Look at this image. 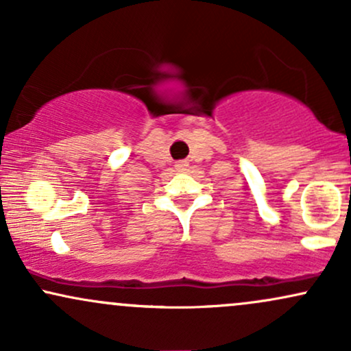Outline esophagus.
Segmentation results:
<instances>
[{"label":"esophagus","mask_w":351,"mask_h":351,"mask_svg":"<svg viewBox=\"0 0 351 351\" xmlns=\"http://www.w3.org/2000/svg\"><path fill=\"white\" fill-rule=\"evenodd\" d=\"M188 167H189V163L186 162V160H181V162H178L175 165V168H176V171H186L188 170Z\"/></svg>","instance_id":"esophagus-1"}]
</instances>
